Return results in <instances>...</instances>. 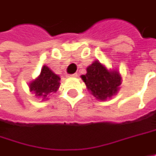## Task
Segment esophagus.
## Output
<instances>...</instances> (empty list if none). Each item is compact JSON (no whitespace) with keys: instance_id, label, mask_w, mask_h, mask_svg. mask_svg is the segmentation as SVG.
<instances>
[{"instance_id":"obj_1","label":"esophagus","mask_w":156,"mask_h":156,"mask_svg":"<svg viewBox=\"0 0 156 156\" xmlns=\"http://www.w3.org/2000/svg\"><path fill=\"white\" fill-rule=\"evenodd\" d=\"M69 78H77V77H78V74H77V73L71 74V75H69Z\"/></svg>"}]
</instances>
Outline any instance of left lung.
<instances>
[{"label":"left lung","mask_w":156,"mask_h":156,"mask_svg":"<svg viewBox=\"0 0 156 156\" xmlns=\"http://www.w3.org/2000/svg\"><path fill=\"white\" fill-rule=\"evenodd\" d=\"M88 92L100 101H105L120 90L122 78L117 69H108L99 61L87 68V74L81 76Z\"/></svg>","instance_id":"left-lung-1"}]
</instances>
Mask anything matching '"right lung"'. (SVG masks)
<instances>
[{"instance_id":"obj_1","label":"right lung","mask_w":156,"mask_h":156,"mask_svg":"<svg viewBox=\"0 0 156 156\" xmlns=\"http://www.w3.org/2000/svg\"><path fill=\"white\" fill-rule=\"evenodd\" d=\"M61 78L59 75L55 74L49 67L44 65L40 75L29 83V90L35 96L42 98L43 100H47V96L55 93L60 87Z\"/></svg>"}]
</instances>
